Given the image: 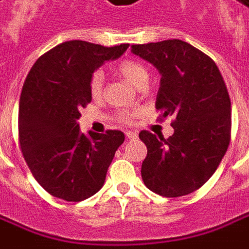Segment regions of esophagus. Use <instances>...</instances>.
<instances>
[{
	"label": "esophagus",
	"mask_w": 249,
	"mask_h": 249,
	"mask_svg": "<svg viewBox=\"0 0 249 249\" xmlns=\"http://www.w3.org/2000/svg\"><path fill=\"white\" fill-rule=\"evenodd\" d=\"M125 135H126V138L131 139V140H132V139L138 138V133H136V132H135V131H128V132H126V133H125Z\"/></svg>",
	"instance_id": "esophagus-1"
}]
</instances>
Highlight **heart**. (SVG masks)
<instances>
[{"label":"heart","instance_id":"b5f03b06","mask_svg":"<svg viewBox=\"0 0 249 249\" xmlns=\"http://www.w3.org/2000/svg\"><path fill=\"white\" fill-rule=\"evenodd\" d=\"M117 72L126 79L128 82L132 83L139 89L144 87L148 82V71L147 68L136 60H124L117 65ZM103 84H105V76L102 71H95L91 77H89V94L94 99H99L103 95ZM118 120L121 123H131L135 113L133 111H120L118 113Z\"/></svg>","mask_w":249,"mask_h":249}]
</instances>
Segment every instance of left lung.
I'll return each mask as SVG.
<instances>
[{"label":"left lung","mask_w":249,"mask_h":249,"mask_svg":"<svg viewBox=\"0 0 249 249\" xmlns=\"http://www.w3.org/2000/svg\"><path fill=\"white\" fill-rule=\"evenodd\" d=\"M132 53L160 71L155 107L160 117H174L170 138L139 133L147 147L142 178L160 196L188 195L214 174L231 143V105L224 77L207 54L184 40L133 45Z\"/></svg>","instance_id":"8db88e82"}]
</instances>
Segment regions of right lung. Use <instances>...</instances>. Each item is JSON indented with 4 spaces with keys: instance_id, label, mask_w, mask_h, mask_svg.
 Returning <instances> with one entry per match:
<instances>
[{
    "instance_id": "obj_1",
    "label": "right lung",
    "mask_w": 249,
    "mask_h": 249,
    "mask_svg": "<svg viewBox=\"0 0 249 249\" xmlns=\"http://www.w3.org/2000/svg\"><path fill=\"white\" fill-rule=\"evenodd\" d=\"M128 43L105 47L69 40L40 55L25 79L18 106V142L35 180L50 195L82 202L102 188L121 131L82 133L80 109L92 96L89 77Z\"/></svg>"
}]
</instances>
